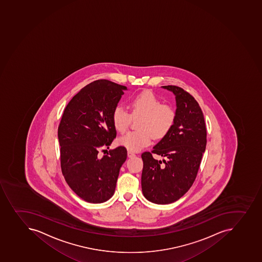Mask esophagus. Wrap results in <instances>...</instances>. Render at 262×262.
Masks as SVG:
<instances>
[{"mask_svg": "<svg viewBox=\"0 0 262 262\" xmlns=\"http://www.w3.org/2000/svg\"><path fill=\"white\" fill-rule=\"evenodd\" d=\"M127 155H128V157H129V158H132V157H134V156H136V155H135L134 152H130V151H128Z\"/></svg>", "mask_w": 262, "mask_h": 262, "instance_id": "esophagus-1", "label": "esophagus"}]
</instances>
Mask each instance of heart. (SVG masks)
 <instances>
[{
  "label": "heart",
  "instance_id": "obj_1",
  "mask_svg": "<svg viewBox=\"0 0 262 262\" xmlns=\"http://www.w3.org/2000/svg\"><path fill=\"white\" fill-rule=\"evenodd\" d=\"M132 115L122 106H116L112 113V123L117 132L124 133L127 130L133 117L140 119L141 130L130 132L118 139V143L128 150L137 152L150 144L152 136L161 139L171 130L176 120V111L169 104H164L155 95L143 92L130 102Z\"/></svg>",
  "mask_w": 262,
  "mask_h": 262
}]
</instances>
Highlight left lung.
I'll list each match as a JSON object with an SVG mask.
<instances>
[{
  "label": "left lung",
  "instance_id": "left-lung-1",
  "mask_svg": "<svg viewBox=\"0 0 262 262\" xmlns=\"http://www.w3.org/2000/svg\"><path fill=\"white\" fill-rule=\"evenodd\" d=\"M161 88L176 97V120L152 152L142 155V190L150 202L167 205L182 198L194 182L206 147V128L194 97L176 85ZM152 153L164 159L155 160Z\"/></svg>",
  "mask_w": 262,
  "mask_h": 262
}]
</instances>
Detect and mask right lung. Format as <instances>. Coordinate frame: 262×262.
<instances>
[{
    "label": "right lung",
    "mask_w": 262,
    "mask_h": 262,
    "mask_svg": "<svg viewBox=\"0 0 262 262\" xmlns=\"http://www.w3.org/2000/svg\"><path fill=\"white\" fill-rule=\"evenodd\" d=\"M126 90L110 80H95L70 100L62 114L57 130L61 169L70 188L86 202L101 204L112 197L127 158L124 147L98 155L116 137L113 110Z\"/></svg>",
    "instance_id": "obj_1"
}]
</instances>
